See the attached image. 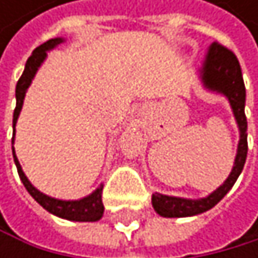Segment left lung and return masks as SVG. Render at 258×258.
Returning <instances> with one entry per match:
<instances>
[{
    "label": "left lung",
    "instance_id": "8db88e82",
    "mask_svg": "<svg viewBox=\"0 0 258 258\" xmlns=\"http://www.w3.org/2000/svg\"><path fill=\"white\" fill-rule=\"evenodd\" d=\"M200 77L209 91H217L227 97L232 108L234 117L237 120L240 130V141L237 147V156L234 161L232 172L227 176V179L214 190L211 195L200 200H187L178 197H168L162 194H153L152 204L153 209L167 218H181V217H194L203 214L224 198V195L232 189L237 178L240 176L247 155V122L244 116V100H246V90L243 83L241 68L240 63L232 51L227 47L214 43L207 55L204 58L203 68L200 69Z\"/></svg>",
    "mask_w": 258,
    "mask_h": 258
}]
</instances>
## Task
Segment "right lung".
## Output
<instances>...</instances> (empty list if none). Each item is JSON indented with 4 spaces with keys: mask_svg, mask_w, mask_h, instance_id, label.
<instances>
[{
    "mask_svg": "<svg viewBox=\"0 0 258 258\" xmlns=\"http://www.w3.org/2000/svg\"><path fill=\"white\" fill-rule=\"evenodd\" d=\"M64 38H51L47 40L46 43L40 44L37 49H34L32 55L27 58L26 66H24V71L17 83V90H15V97H17V106L14 110V136H12V144L15 141V125L18 120V116L21 113V108H23V102H24V96L29 85L32 83V79L35 77L38 68L41 66V63L46 58V52L54 49L55 46H58L60 43H63ZM12 153H14V161L17 165V170L20 175L21 182L24 184L26 190L32 195V198L43 206L47 212H51L60 218L64 220H71V221H97L102 218L103 215V203H102V190H103V185L97 187V189L82 200H74V201H64V200H57L52 197H47L44 194H41L40 190H37L35 187L31 184V181L27 179V176L24 175L23 168L18 162V158L15 155V148L12 145Z\"/></svg>",
    "mask_w": 258,
    "mask_h": 258,
    "instance_id": "1",
    "label": "right lung"
}]
</instances>
